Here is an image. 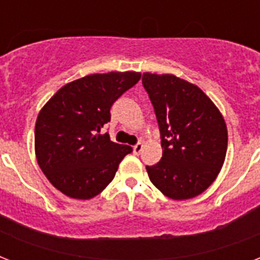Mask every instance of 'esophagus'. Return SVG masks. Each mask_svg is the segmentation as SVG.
Returning a JSON list of instances; mask_svg holds the SVG:
<instances>
[{
	"label": "esophagus",
	"instance_id": "obj_1",
	"mask_svg": "<svg viewBox=\"0 0 260 260\" xmlns=\"http://www.w3.org/2000/svg\"><path fill=\"white\" fill-rule=\"evenodd\" d=\"M143 150V143H138V144H135L134 146V154H140Z\"/></svg>",
	"mask_w": 260,
	"mask_h": 260
}]
</instances>
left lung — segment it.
<instances>
[{
	"label": "left lung",
	"instance_id": "8db88e82",
	"mask_svg": "<svg viewBox=\"0 0 260 260\" xmlns=\"http://www.w3.org/2000/svg\"><path fill=\"white\" fill-rule=\"evenodd\" d=\"M160 131V162L147 166L150 181L171 200L204 193L225 160L228 131L221 112L204 91L173 74H143Z\"/></svg>",
	"mask_w": 260,
	"mask_h": 260
}]
</instances>
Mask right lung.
I'll return each instance as SVG.
<instances>
[{
	"label": "right lung",
	"instance_id": "add662e5",
	"mask_svg": "<svg viewBox=\"0 0 260 260\" xmlns=\"http://www.w3.org/2000/svg\"><path fill=\"white\" fill-rule=\"evenodd\" d=\"M140 78L136 71L86 75L60 87L39 112L35 125L39 167L67 197H95L132 151L101 135V129L110 121L113 102Z\"/></svg>",
	"mask_w": 260,
	"mask_h": 260
}]
</instances>
